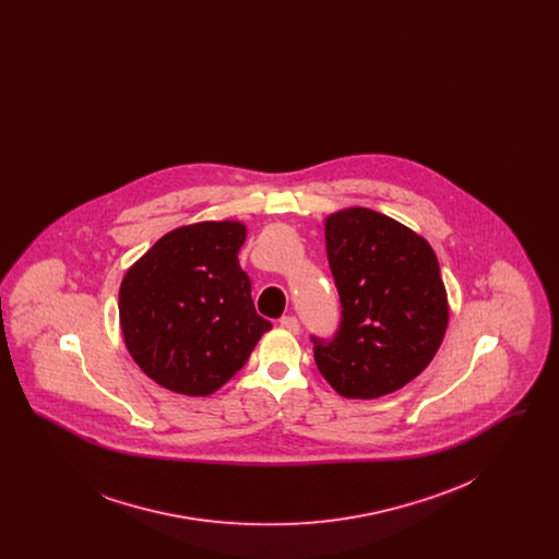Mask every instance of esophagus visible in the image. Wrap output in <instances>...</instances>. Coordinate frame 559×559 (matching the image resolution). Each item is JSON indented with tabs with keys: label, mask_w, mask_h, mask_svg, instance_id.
I'll return each mask as SVG.
<instances>
[{
	"label": "esophagus",
	"mask_w": 559,
	"mask_h": 559,
	"mask_svg": "<svg viewBox=\"0 0 559 559\" xmlns=\"http://www.w3.org/2000/svg\"><path fill=\"white\" fill-rule=\"evenodd\" d=\"M278 324L285 329V331H289V333H299V320L295 319V317H283V319L278 320Z\"/></svg>",
	"instance_id": "1"
}]
</instances>
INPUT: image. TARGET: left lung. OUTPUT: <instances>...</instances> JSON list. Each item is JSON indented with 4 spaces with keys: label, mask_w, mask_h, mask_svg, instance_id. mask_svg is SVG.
<instances>
[{
    "label": "left lung",
    "mask_w": 559,
    "mask_h": 559,
    "mask_svg": "<svg viewBox=\"0 0 559 559\" xmlns=\"http://www.w3.org/2000/svg\"><path fill=\"white\" fill-rule=\"evenodd\" d=\"M324 239L342 320L333 340L312 335L317 367L344 399L392 394L444 340L449 301L438 258L424 237L365 207L329 215Z\"/></svg>",
    "instance_id": "1"
}]
</instances>
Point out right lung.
I'll return each instance as SVG.
<instances>
[{"label":"right lung","mask_w":559,"mask_h":559,"mask_svg":"<svg viewBox=\"0 0 559 559\" xmlns=\"http://www.w3.org/2000/svg\"><path fill=\"white\" fill-rule=\"evenodd\" d=\"M240 222H199L160 237L119 289V320L135 365L163 388L210 396L242 369L272 329L240 270Z\"/></svg>","instance_id":"right-lung-1"}]
</instances>
